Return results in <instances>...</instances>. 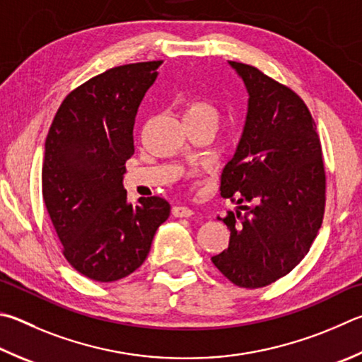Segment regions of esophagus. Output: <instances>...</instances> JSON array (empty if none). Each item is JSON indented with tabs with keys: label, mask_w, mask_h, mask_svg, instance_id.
<instances>
[{
	"label": "esophagus",
	"mask_w": 362,
	"mask_h": 362,
	"mask_svg": "<svg viewBox=\"0 0 362 362\" xmlns=\"http://www.w3.org/2000/svg\"><path fill=\"white\" fill-rule=\"evenodd\" d=\"M173 215L177 216V218H187V216L193 215V210L188 206H175L173 207Z\"/></svg>",
	"instance_id": "obj_1"
}]
</instances>
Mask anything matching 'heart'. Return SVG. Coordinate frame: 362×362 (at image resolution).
Masks as SVG:
<instances>
[{
  "label": "heart",
  "instance_id": "b5f03b06",
  "mask_svg": "<svg viewBox=\"0 0 362 362\" xmlns=\"http://www.w3.org/2000/svg\"><path fill=\"white\" fill-rule=\"evenodd\" d=\"M183 120H218V110L206 100L189 101L183 109Z\"/></svg>",
  "mask_w": 362,
  "mask_h": 362
}]
</instances>
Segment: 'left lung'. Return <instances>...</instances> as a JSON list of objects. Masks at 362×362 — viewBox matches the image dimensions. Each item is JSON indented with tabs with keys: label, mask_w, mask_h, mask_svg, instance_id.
<instances>
[{
	"label": "left lung",
	"mask_w": 362,
	"mask_h": 362,
	"mask_svg": "<svg viewBox=\"0 0 362 362\" xmlns=\"http://www.w3.org/2000/svg\"><path fill=\"white\" fill-rule=\"evenodd\" d=\"M228 63L244 82L248 103L220 194L250 206L218 216L231 235L212 262L234 285L256 290L285 277L308 253L323 221L326 175L304 101L259 69Z\"/></svg>",
	"instance_id": "left-lung-1"
}]
</instances>
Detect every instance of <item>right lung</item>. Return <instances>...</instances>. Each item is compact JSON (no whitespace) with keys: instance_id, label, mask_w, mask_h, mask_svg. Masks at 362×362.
Returning a JSON list of instances; mask_svg holds the SVG:
<instances>
[{"instance_id":"obj_1","label":"right lung","mask_w":362,"mask_h":362,"mask_svg":"<svg viewBox=\"0 0 362 362\" xmlns=\"http://www.w3.org/2000/svg\"><path fill=\"white\" fill-rule=\"evenodd\" d=\"M161 63L123 64L90 78L62 103L45 139V207L64 258L95 281L133 274L170 214L158 196L128 202L123 187L137 109Z\"/></svg>"}]
</instances>
